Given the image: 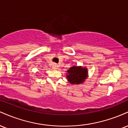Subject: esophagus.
<instances>
[{
  "instance_id": "esophagus-1",
  "label": "esophagus",
  "mask_w": 128,
  "mask_h": 128,
  "mask_svg": "<svg viewBox=\"0 0 128 128\" xmlns=\"http://www.w3.org/2000/svg\"><path fill=\"white\" fill-rule=\"evenodd\" d=\"M52 67H53V68H54V69H57L58 68V67H59V66H58V64H53Z\"/></svg>"
}]
</instances>
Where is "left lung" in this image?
<instances>
[{
	"instance_id": "8db88e82",
	"label": "left lung",
	"mask_w": 128,
	"mask_h": 128,
	"mask_svg": "<svg viewBox=\"0 0 128 128\" xmlns=\"http://www.w3.org/2000/svg\"><path fill=\"white\" fill-rule=\"evenodd\" d=\"M66 78L72 85H79L85 82L88 78L87 68L82 66H73L67 71Z\"/></svg>"
}]
</instances>
